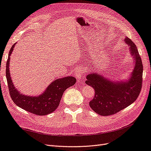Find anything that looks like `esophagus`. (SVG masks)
Returning a JSON list of instances; mask_svg holds the SVG:
<instances>
[{
	"label": "esophagus",
	"mask_w": 151,
	"mask_h": 151,
	"mask_svg": "<svg viewBox=\"0 0 151 151\" xmlns=\"http://www.w3.org/2000/svg\"><path fill=\"white\" fill-rule=\"evenodd\" d=\"M84 72L83 70V68H82L81 67H77L76 71L74 72L75 76L77 79H80L81 77H83L84 76Z\"/></svg>",
	"instance_id": "esophagus-1"
}]
</instances>
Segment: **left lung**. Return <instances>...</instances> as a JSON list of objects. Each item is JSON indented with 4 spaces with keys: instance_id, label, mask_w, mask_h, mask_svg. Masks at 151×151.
I'll return each mask as SVG.
<instances>
[{
    "instance_id": "1",
    "label": "left lung",
    "mask_w": 151,
    "mask_h": 151,
    "mask_svg": "<svg viewBox=\"0 0 151 151\" xmlns=\"http://www.w3.org/2000/svg\"><path fill=\"white\" fill-rule=\"evenodd\" d=\"M125 42L130 46L135 62L131 77L127 82L111 81L93 73L87 76L86 84L93 87L94 96L89 106L101 116H108L120 111L133 103L139 97L142 86L143 65L135 43L128 37Z\"/></svg>"
}]
</instances>
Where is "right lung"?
<instances>
[{
    "instance_id": "obj_1",
    "label": "right lung",
    "mask_w": 151,
    "mask_h": 151,
    "mask_svg": "<svg viewBox=\"0 0 151 151\" xmlns=\"http://www.w3.org/2000/svg\"><path fill=\"white\" fill-rule=\"evenodd\" d=\"M15 45L16 43L12 45L9 53L6 72L9 91L13 102L22 109L36 115H46L53 112L60 104L64 91L74 85L76 79L68 76L55 80L39 96L32 97L21 94L14 86L9 72L10 56Z\"/></svg>"
}]
</instances>
